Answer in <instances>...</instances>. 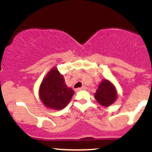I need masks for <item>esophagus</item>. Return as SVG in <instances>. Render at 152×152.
<instances>
[{
	"mask_svg": "<svg viewBox=\"0 0 152 152\" xmlns=\"http://www.w3.org/2000/svg\"><path fill=\"white\" fill-rule=\"evenodd\" d=\"M85 88H86V87H85V86H82V87H81V88H77L76 89V91H81L82 89H85Z\"/></svg>",
	"mask_w": 152,
	"mask_h": 152,
	"instance_id": "esophagus-1",
	"label": "esophagus"
}]
</instances>
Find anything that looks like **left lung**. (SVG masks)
Wrapping results in <instances>:
<instances>
[{"label": "left lung", "instance_id": "obj_1", "mask_svg": "<svg viewBox=\"0 0 152 152\" xmlns=\"http://www.w3.org/2000/svg\"><path fill=\"white\" fill-rule=\"evenodd\" d=\"M94 97L101 105L109 106L113 104L117 97L114 86L107 80H104L99 84Z\"/></svg>", "mask_w": 152, "mask_h": 152}]
</instances>
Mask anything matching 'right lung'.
<instances>
[{"label": "right lung", "mask_w": 152, "mask_h": 152, "mask_svg": "<svg viewBox=\"0 0 152 152\" xmlns=\"http://www.w3.org/2000/svg\"><path fill=\"white\" fill-rule=\"evenodd\" d=\"M74 94V91L68 88L63 76L56 68L48 73L40 87V99L45 106L52 109H64Z\"/></svg>", "instance_id": "add662e5"}]
</instances>
